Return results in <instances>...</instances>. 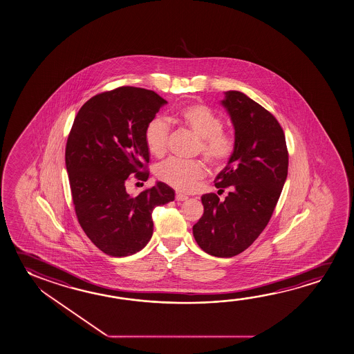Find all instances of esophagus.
<instances>
[{
    "label": "esophagus",
    "mask_w": 354,
    "mask_h": 354,
    "mask_svg": "<svg viewBox=\"0 0 354 354\" xmlns=\"http://www.w3.org/2000/svg\"><path fill=\"white\" fill-rule=\"evenodd\" d=\"M187 199H188V196H183V194H180V193L176 194V201H177V202H183V201H187Z\"/></svg>",
    "instance_id": "obj_1"
}]
</instances>
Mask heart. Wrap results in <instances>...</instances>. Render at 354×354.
<instances>
[{
	"instance_id": "1",
	"label": "heart",
	"mask_w": 354,
	"mask_h": 354,
	"mask_svg": "<svg viewBox=\"0 0 354 354\" xmlns=\"http://www.w3.org/2000/svg\"><path fill=\"white\" fill-rule=\"evenodd\" d=\"M176 120L193 131L201 139L198 150L213 166L224 165L235 150V140L223 130V119L202 103H192L180 108ZM169 127L161 117L152 118L145 128V144L155 158H161L167 150ZM205 174V167L201 161H180L169 158L158 165V180L180 192H192L198 180Z\"/></svg>"
}]
</instances>
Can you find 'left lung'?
Wrapping results in <instances>:
<instances>
[{"mask_svg": "<svg viewBox=\"0 0 354 354\" xmlns=\"http://www.w3.org/2000/svg\"><path fill=\"white\" fill-rule=\"evenodd\" d=\"M220 104L235 129V150L215 177L218 193L202 196L204 213L193 236L204 252L229 259L245 251L268 224L288 176L286 136L267 109L239 91Z\"/></svg>", "mask_w": 354, "mask_h": 354, "instance_id": "8db88e82", "label": "left lung"}]
</instances>
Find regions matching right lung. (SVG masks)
Wrapping results in <instances>:
<instances>
[{
	"label": "right lung",
	"mask_w": 354,
	"mask_h": 354,
	"mask_svg": "<svg viewBox=\"0 0 354 354\" xmlns=\"http://www.w3.org/2000/svg\"><path fill=\"white\" fill-rule=\"evenodd\" d=\"M167 103L153 91L124 86L92 97L68 134L65 163L73 205L84 234L101 251L124 257L151 239L152 210L174 201L163 182L131 196L125 180H146L150 152L145 128Z\"/></svg>",
	"instance_id": "1"
}]
</instances>
